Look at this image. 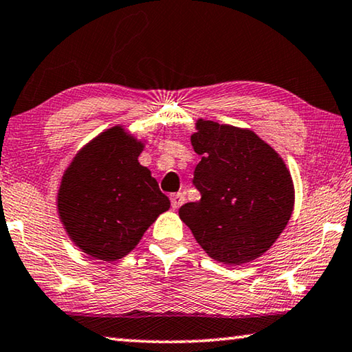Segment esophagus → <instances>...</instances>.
<instances>
[{
	"instance_id": "34e87169",
	"label": "esophagus",
	"mask_w": 352,
	"mask_h": 352,
	"mask_svg": "<svg viewBox=\"0 0 352 352\" xmlns=\"http://www.w3.org/2000/svg\"><path fill=\"white\" fill-rule=\"evenodd\" d=\"M170 204H172V208H174V210L180 208V206L185 204V196H183L182 192L172 194V196H170Z\"/></svg>"
}]
</instances>
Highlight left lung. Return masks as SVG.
I'll return each mask as SVG.
<instances>
[{
	"label": "left lung",
	"mask_w": 352,
	"mask_h": 352,
	"mask_svg": "<svg viewBox=\"0 0 352 352\" xmlns=\"http://www.w3.org/2000/svg\"><path fill=\"white\" fill-rule=\"evenodd\" d=\"M191 136L202 156L194 170L200 200L178 210L196 241L224 265L263 255L287 227L294 206L289 170L252 130L199 119Z\"/></svg>",
	"instance_id": "left-lung-1"
}]
</instances>
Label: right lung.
<instances>
[{
    "label": "right lung",
    "mask_w": 352,
    "mask_h": 352,
    "mask_svg": "<svg viewBox=\"0 0 352 352\" xmlns=\"http://www.w3.org/2000/svg\"><path fill=\"white\" fill-rule=\"evenodd\" d=\"M144 142L116 125L87 142L67 167L58 213L89 256L117 261L131 252L170 202L138 158Z\"/></svg>",
    "instance_id": "right-lung-1"
}]
</instances>
